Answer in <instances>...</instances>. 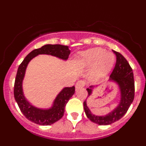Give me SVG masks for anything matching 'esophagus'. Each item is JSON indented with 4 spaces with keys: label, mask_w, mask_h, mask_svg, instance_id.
Returning a JSON list of instances; mask_svg holds the SVG:
<instances>
[{
    "label": "esophagus",
    "mask_w": 146,
    "mask_h": 146,
    "mask_svg": "<svg viewBox=\"0 0 146 146\" xmlns=\"http://www.w3.org/2000/svg\"><path fill=\"white\" fill-rule=\"evenodd\" d=\"M85 85H86V82H85L84 81L79 80V81H77V83H76L75 88H76V89H79V88H80L84 87Z\"/></svg>",
    "instance_id": "1"
}]
</instances>
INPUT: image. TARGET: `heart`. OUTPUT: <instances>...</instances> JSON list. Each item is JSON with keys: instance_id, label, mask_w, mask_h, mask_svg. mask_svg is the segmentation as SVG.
<instances>
[{"instance_id": "heart-1", "label": "heart", "mask_w": 146, "mask_h": 146, "mask_svg": "<svg viewBox=\"0 0 146 146\" xmlns=\"http://www.w3.org/2000/svg\"><path fill=\"white\" fill-rule=\"evenodd\" d=\"M115 62L112 52L101 47H95L77 54L74 64L77 68L86 69L91 66L88 72L90 79L96 80L104 77L111 69Z\"/></svg>"}]
</instances>
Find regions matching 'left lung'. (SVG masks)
Returning <instances> with one entry per match:
<instances>
[{
  "label": "left lung",
  "instance_id": "obj_1",
  "mask_svg": "<svg viewBox=\"0 0 146 146\" xmlns=\"http://www.w3.org/2000/svg\"><path fill=\"white\" fill-rule=\"evenodd\" d=\"M113 52L116 56V63L108 81L115 82L118 86L121 93L119 103L116 108L108 114L105 115H96L91 113L87 106L86 100L83 102L86 116L92 122L99 125L111 124L121 119L126 114L135 97V81L132 69L123 55L114 50ZM95 87L97 86H91L86 89L88 97L91 95L93 89Z\"/></svg>",
  "mask_w": 146,
  "mask_h": 146
}]
</instances>
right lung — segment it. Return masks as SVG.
<instances>
[{
	"mask_svg": "<svg viewBox=\"0 0 146 146\" xmlns=\"http://www.w3.org/2000/svg\"><path fill=\"white\" fill-rule=\"evenodd\" d=\"M50 55L66 60L70 54L68 46L61 44H46L41 48L30 52L19 66L15 78L14 96L23 114L29 121L38 125H51L60 120L64 115L66 104L74 94L75 88L65 87L62 89L54 100L51 108L42 109L33 106L25 98L23 89V81L29 62L38 55Z\"/></svg>",
	"mask_w": 146,
	"mask_h": 146,
	"instance_id": "1",
	"label": "right lung"
}]
</instances>
